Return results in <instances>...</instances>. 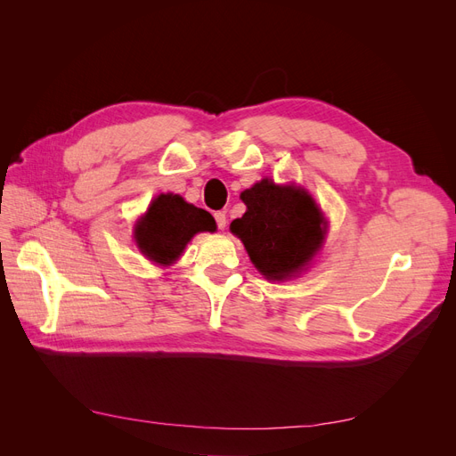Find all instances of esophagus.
<instances>
[{
    "instance_id": "1",
    "label": "esophagus",
    "mask_w": 456,
    "mask_h": 456,
    "mask_svg": "<svg viewBox=\"0 0 456 456\" xmlns=\"http://www.w3.org/2000/svg\"><path fill=\"white\" fill-rule=\"evenodd\" d=\"M214 218H216V224H218L220 229H225V225H227V214H225V210L214 212Z\"/></svg>"
}]
</instances>
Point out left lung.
<instances>
[{"mask_svg":"<svg viewBox=\"0 0 456 456\" xmlns=\"http://www.w3.org/2000/svg\"><path fill=\"white\" fill-rule=\"evenodd\" d=\"M246 214L231 224L256 270L282 281L303 270L322 248L325 220L305 190L262 179L242 191Z\"/></svg>","mask_w":456,"mask_h":456,"instance_id":"obj_1","label":"left lung"}]
</instances>
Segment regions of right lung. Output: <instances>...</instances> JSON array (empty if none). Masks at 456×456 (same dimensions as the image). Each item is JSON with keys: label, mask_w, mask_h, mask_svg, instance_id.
<instances>
[{"label": "right lung", "mask_w": 456, "mask_h": 456, "mask_svg": "<svg viewBox=\"0 0 456 456\" xmlns=\"http://www.w3.org/2000/svg\"><path fill=\"white\" fill-rule=\"evenodd\" d=\"M212 216L181 196L160 194L134 229L140 251L157 265H172L196 232L214 231Z\"/></svg>", "instance_id": "1"}]
</instances>
